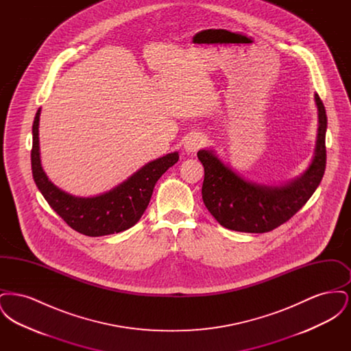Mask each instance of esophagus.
<instances>
[{"instance_id": "obj_1", "label": "esophagus", "mask_w": 351, "mask_h": 351, "mask_svg": "<svg viewBox=\"0 0 351 351\" xmlns=\"http://www.w3.org/2000/svg\"><path fill=\"white\" fill-rule=\"evenodd\" d=\"M205 143V136L200 133L189 135L184 142V150L186 154H195Z\"/></svg>"}]
</instances>
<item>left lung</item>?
Listing matches in <instances>:
<instances>
[{"label": "left lung", "mask_w": 351, "mask_h": 351, "mask_svg": "<svg viewBox=\"0 0 351 351\" xmlns=\"http://www.w3.org/2000/svg\"><path fill=\"white\" fill-rule=\"evenodd\" d=\"M315 102L318 129L312 162L301 175L288 182L274 185L254 183L223 163L216 151L204 149L197 152L205 172L202 200L219 225L235 232L266 233L288 221L311 199L326 166L328 118L317 93H315Z\"/></svg>", "instance_id": "1"}]
</instances>
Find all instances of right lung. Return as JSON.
Segmentation results:
<instances>
[{
    "label": "right lung",
    "instance_id": "right-lung-1",
    "mask_svg": "<svg viewBox=\"0 0 351 351\" xmlns=\"http://www.w3.org/2000/svg\"><path fill=\"white\" fill-rule=\"evenodd\" d=\"M39 117L40 108L35 114L33 123L32 169L34 182L51 208L73 230L88 237L119 233L134 226L145 213L156 182L168 168L179 160V152H171L151 160L108 192L90 197L75 196L52 183L42 168Z\"/></svg>",
    "mask_w": 351,
    "mask_h": 351
}]
</instances>
